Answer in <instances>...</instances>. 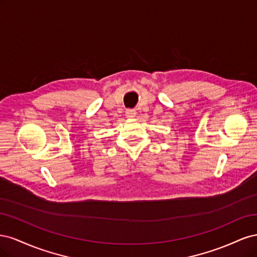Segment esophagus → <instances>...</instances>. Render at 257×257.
Segmentation results:
<instances>
[{"label": "esophagus", "mask_w": 257, "mask_h": 257, "mask_svg": "<svg viewBox=\"0 0 257 257\" xmlns=\"http://www.w3.org/2000/svg\"><path fill=\"white\" fill-rule=\"evenodd\" d=\"M125 114H126L127 118H133V116L136 115V110H134V109H127L125 111Z\"/></svg>", "instance_id": "1"}]
</instances>
